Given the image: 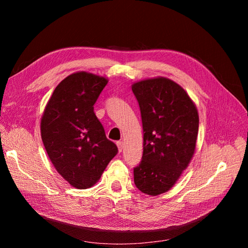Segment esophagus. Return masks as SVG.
Returning <instances> with one entry per match:
<instances>
[{"instance_id":"34e87169","label":"esophagus","mask_w":248,"mask_h":248,"mask_svg":"<svg viewBox=\"0 0 248 248\" xmlns=\"http://www.w3.org/2000/svg\"><path fill=\"white\" fill-rule=\"evenodd\" d=\"M117 146H118V150H119V152H122V150H123V148H124V142L123 141H117Z\"/></svg>"}]
</instances>
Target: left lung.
<instances>
[{"label": "left lung", "mask_w": 248, "mask_h": 248, "mask_svg": "<svg viewBox=\"0 0 248 248\" xmlns=\"http://www.w3.org/2000/svg\"><path fill=\"white\" fill-rule=\"evenodd\" d=\"M141 115L144 152L133 169L134 183L149 196L169 191L190 163L196 151L199 112L185 90L158 77L131 86Z\"/></svg>", "instance_id": "left-lung-1"}]
</instances>
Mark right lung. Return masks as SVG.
<instances>
[{
    "label": "right lung",
    "instance_id": "add662e5",
    "mask_svg": "<svg viewBox=\"0 0 248 248\" xmlns=\"http://www.w3.org/2000/svg\"><path fill=\"white\" fill-rule=\"evenodd\" d=\"M108 81L86 71L70 74L56 87L41 118V139L51 163L78 189L98 182L118 153L93 107Z\"/></svg>",
    "mask_w": 248,
    "mask_h": 248
}]
</instances>
